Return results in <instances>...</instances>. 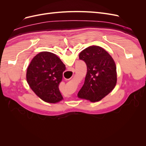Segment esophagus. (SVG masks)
Segmentation results:
<instances>
[{
  "mask_svg": "<svg viewBox=\"0 0 146 146\" xmlns=\"http://www.w3.org/2000/svg\"><path fill=\"white\" fill-rule=\"evenodd\" d=\"M71 70H72V71H73V72H74V70H75V69H74V68H71Z\"/></svg>",
  "mask_w": 146,
  "mask_h": 146,
  "instance_id": "esophagus-1",
  "label": "esophagus"
}]
</instances>
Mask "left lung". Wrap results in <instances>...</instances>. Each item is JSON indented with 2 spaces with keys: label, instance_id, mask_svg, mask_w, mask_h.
<instances>
[{
  "label": "left lung",
  "instance_id": "1",
  "mask_svg": "<svg viewBox=\"0 0 146 146\" xmlns=\"http://www.w3.org/2000/svg\"><path fill=\"white\" fill-rule=\"evenodd\" d=\"M79 59L86 63L87 73L78 97L92 102H98L108 95L116 85V64L107 51L97 46L82 50Z\"/></svg>",
  "mask_w": 146,
  "mask_h": 146
}]
</instances>
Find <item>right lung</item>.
<instances>
[{
	"instance_id": "add662e5",
	"label": "right lung",
	"mask_w": 146,
	"mask_h": 146,
	"mask_svg": "<svg viewBox=\"0 0 146 146\" xmlns=\"http://www.w3.org/2000/svg\"><path fill=\"white\" fill-rule=\"evenodd\" d=\"M66 66L56 55L42 52L35 56L27 70V83L39 98L49 103L63 99L59 90Z\"/></svg>"
}]
</instances>
